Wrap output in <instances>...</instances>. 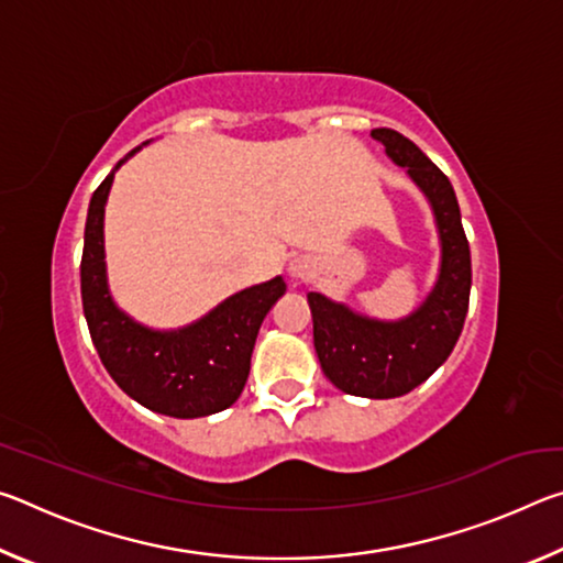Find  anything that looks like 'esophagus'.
Masks as SVG:
<instances>
[{
    "instance_id": "esophagus-1",
    "label": "esophagus",
    "mask_w": 563,
    "mask_h": 563,
    "mask_svg": "<svg viewBox=\"0 0 563 563\" xmlns=\"http://www.w3.org/2000/svg\"><path fill=\"white\" fill-rule=\"evenodd\" d=\"M290 275H292V278H300V280L310 278V275H312V265H310L308 261H305V258L292 261V263H290Z\"/></svg>"
}]
</instances>
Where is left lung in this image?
Segmentation results:
<instances>
[{
	"label": "left lung",
	"instance_id": "1",
	"mask_svg": "<svg viewBox=\"0 0 563 563\" xmlns=\"http://www.w3.org/2000/svg\"><path fill=\"white\" fill-rule=\"evenodd\" d=\"M369 136L397 166H407L430 198L442 238L440 280L422 308L402 322L360 318L318 292H310L308 302L316 352L330 383L347 395L387 399L412 393L450 357L470 310L472 258L450 178L402 133L375 129Z\"/></svg>",
	"mask_w": 563,
	"mask_h": 563
}]
</instances>
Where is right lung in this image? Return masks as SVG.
<instances>
[{
	"label": "right lung",
	"mask_w": 563,
	"mask_h": 563,
	"mask_svg": "<svg viewBox=\"0 0 563 563\" xmlns=\"http://www.w3.org/2000/svg\"><path fill=\"white\" fill-rule=\"evenodd\" d=\"M111 180L113 170L93 190L84 231L81 302L93 347L113 383L139 405L178 419L221 412L243 393L261 322L285 283L273 278L238 292L186 330L136 325L113 305L103 271V206Z\"/></svg>",
	"instance_id": "add662e5"
}]
</instances>
